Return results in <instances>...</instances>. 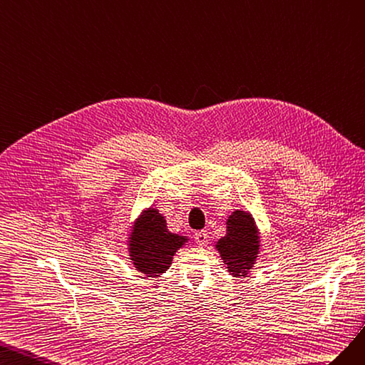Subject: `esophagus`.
I'll use <instances>...</instances> for the list:
<instances>
[{"instance_id": "esophagus-1", "label": "esophagus", "mask_w": 365, "mask_h": 365, "mask_svg": "<svg viewBox=\"0 0 365 365\" xmlns=\"http://www.w3.org/2000/svg\"><path fill=\"white\" fill-rule=\"evenodd\" d=\"M194 238H195V243L199 246H205L207 243V231H205V229H202V231H197L194 234Z\"/></svg>"}]
</instances>
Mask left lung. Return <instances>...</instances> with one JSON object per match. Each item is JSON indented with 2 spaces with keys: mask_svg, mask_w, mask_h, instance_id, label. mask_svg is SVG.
Instances as JSON below:
<instances>
[{
  "mask_svg": "<svg viewBox=\"0 0 365 365\" xmlns=\"http://www.w3.org/2000/svg\"><path fill=\"white\" fill-rule=\"evenodd\" d=\"M226 235L217 242L215 247L223 263L234 277H246L255 264L259 249V237L252 215L235 211L227 217Z\"/></svg>",
  "mask_w": 365,
  "mask_h": 365,
  "instance_id": "obj_1",
  "label": "left lung"
}]
</instances>
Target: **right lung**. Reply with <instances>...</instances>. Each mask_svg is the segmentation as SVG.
<instances>
[{
  "instance_id": "add662e5",
  "label": "right lung",
  "mask_w": 365,
  "mask_h": 365,
  "mask_svg": "<svg viewBox=\"0 0 365 365\" xmlns=\"http://www.w3.org/2000/svg\"><path fill=\"white\" fill-rule=\"evenodd\" d=\"M130 259L139 272L159 277L171 266L173 257L188 238L168 231L166 220L158 210L145 211L130 234Z\"/></svg>"
}]
</instances>
